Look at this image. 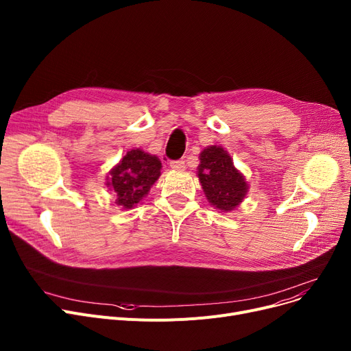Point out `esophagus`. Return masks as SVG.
I'll return each instance as SVG.
<instances>
[{
	"instance_id": "obj_1",
	"label": "esophagus",
	"mask_w": 351,
	"mask_h": 351,
	"mask_svg": "<svg viewBox=\"0 0 351 351\" xmlns=\"http://www.w3.org/2000/svg\"><path fill=\"white\" fill-rule=\"evenodd\" d=\"M171 168L173 169V171H183L186 168L185 166V160H172L171 162Z\"/></svg>"
}]
</instances>
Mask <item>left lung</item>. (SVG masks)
<instances>
[{
    "label": "left lung",
    "mask_w": 351,
    "mask_h": 351,
    "mask_svg": "<svg viewBox=\"0 0 351 351\" xmlns=\"http://www.w3.org/2000/svg\"><path fill=\"white\" fill-rule=\"evenodd\" d=\"M197 178L209 204L220 212H232L245 200L249 183L234 168L233 159L222 146L210 145L199 154Z\"/></svg>",
    "instance_id": "1"
}]
</instances>
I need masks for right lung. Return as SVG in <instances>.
I'll use <instances>...</instances> for the list:
<instances>
[{"label": "right lung", "instance_id": "1", "mask_svg": "<svg viewBox=\"0 0 351 351\" xmlns=\"http://www.w3.org/2000/svg\"><path fill=\"white\" fill-rule=\"evenodd\" d=\"M160 169L162 163L156 155L135 147L108 172L105 185L117 197L115 204L128 210L149 195L151 186L160 176Z\"/></svg>", "mask_w": 351, "mask_h": 351}]
</instances>
